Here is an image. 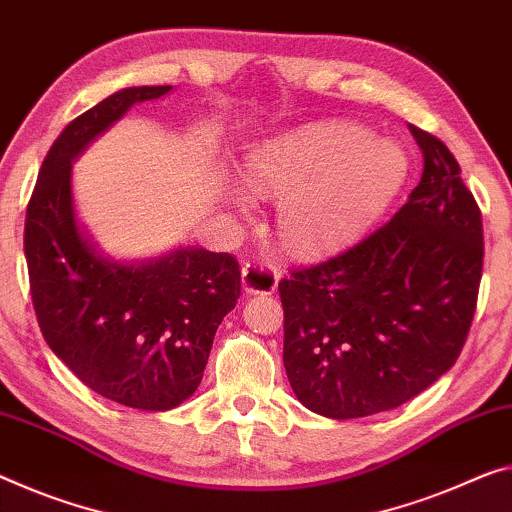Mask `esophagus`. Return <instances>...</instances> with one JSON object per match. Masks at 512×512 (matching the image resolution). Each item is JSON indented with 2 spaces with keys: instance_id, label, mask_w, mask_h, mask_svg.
<instances>
[{
  "instance_id": "esophagus-1",
  "label": "esophagus",
  "mask_w": 512,
  "mask_h": 512,
  "mask_svg": "<svg viewBox=\"0 0 512 512\" xmlns=\"http://www.w3.org/2000/svg\"><path fill=\"white\" fill-rule=\"evenodd\" d=\"M278 278V269L259 262H246L241 269V287L246 294H273L278 289Z\"/></svg>"
}]
</instances>
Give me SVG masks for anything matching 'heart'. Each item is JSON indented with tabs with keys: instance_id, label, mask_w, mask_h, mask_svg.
<instances>
[{
	"instance_id": "1",
	"label": "heart",
	"mask_w": 512,
	"mask_h": 512,
	"mask_svg": "<svg viewBox=\"0 0 512 512\" xmlns=\"http://www.w3.org/2000/svg\"><path fill=\"white\" fill-rule=\"evenodd\" d=\"M410 161L399 143L371 129L328 120L275 136L250 152L243 177L259 196H282L278 234L291 253L314 257L335 250L385 214L408 180ZM241 212L248 198L234 189Z\"/></svg>"
}]
</instances>
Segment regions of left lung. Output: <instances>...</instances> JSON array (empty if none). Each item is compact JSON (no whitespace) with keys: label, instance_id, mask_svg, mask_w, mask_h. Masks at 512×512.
I'll return each mask as SVG.
<instances>
[{"label":"left lung","instance_id":"obj_1","mask_svg":"<svg viewBox=\"0 0 512 512\" xmlns=\"http://www.w3.org/2000/svg\"><path fill=\"white\" fill-rule=\"evenodd\" d=\"M417 189L392 221L282 280L289 385L307 410L358 419L399 408L453 367L483 271L481 212L435 136Z\"/></svg>","mask_w":512,"mask_h":512}]
</instances>
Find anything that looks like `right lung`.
I'll return each mask as SVG.
<instances>
[{
  "mask_svg": "<svg viewBox=\"0 0 512 512\" xmlns=\"http://www.w3.org/2000/svg\"><path fill=\"white\" fill-rule=\"evenodd\" d=\"M173 86H132L63 129L40 166L24 223L31 298L56 358L104 399L164 412L196 392L214 335L241 294L232 255L177 246L116 259L79 221L72 164L139 102Z\"/></svg>",
  "mask_w": 512,
  "mask_h": 512,
  "instance_id": "obj_1",
  "label": "right lung"
}]
</instances>
